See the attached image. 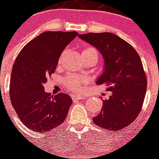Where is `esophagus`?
I'll list each match as a JSON object with an SVG mask.
<instances>
[{"mask_svg": "<svg viewBox=\"0 0 159 159\" xmlns=\"http://www.w3.org/2000/svg\"><path fill=\"white\" fill-rule=\"evenodd\" d=\"M86 97L84 96V95H72V99L73 100H80V99H85Z\"/></svg>", "mask_w": 159, "mask_h": 159, "instance_id": "obj_1", "label": "esophagus"}]
</instances>
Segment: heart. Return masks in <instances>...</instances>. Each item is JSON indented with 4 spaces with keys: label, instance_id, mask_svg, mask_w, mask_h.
Returning <instances> with one entry per match:
<instances>
[{
    "label": "heart",
    "instance_id": "b5f03b06",
    "mask_svg": "<svg viewBox=\"0 0 159 159\" xmlns=\"http://www.w3.org/2000/svg\"><path fill=\"white\" fill-rule=\"evenodd\" d=\"M82 56L86 57V56H94L95 59H98V52L95 48L92 46H87L84 48L82 50ZM66 86L68 88V89L71 92H78L81 90V88L85 83L86 80L83 77H80L78 75H72L66 80Z\"/></svg>",
    "mask_w": 159,
    "mask_h": 159
}]
</instances>
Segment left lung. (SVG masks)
Listing matches in <instances>:
<instances>
[{
	"instance_id": "8db88e82",
	"label": "left lung",
	"mask_w": 159,
	"mask_h": 159,
	"mask_svg": "<svg viewBox=\"0 0 159 159\" xmlns=\"http://www.w3.org/2000/svg\"><path fill=\"white\" fill-rule=\"evenodd\" d=\"M79 37L96 48L105 60L104 72L96 84H106L112 92L102 101L95 125L119 131L131 124L139 115L145 99L147 80L139 55L126 40L111 32L81 34Z\"/></svg>"
}]
</instances>
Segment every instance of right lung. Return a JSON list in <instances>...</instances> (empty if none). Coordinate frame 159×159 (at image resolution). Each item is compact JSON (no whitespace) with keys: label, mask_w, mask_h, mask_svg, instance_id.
<instances>
[{"label":"right lung","mask_w":159,"mask_h":159,"mask_svg":"<svg viewBox=\"0 0 159 159\" xmlns=\"http://www.w3.org/2000/svg\"><path fill=\"white\" fill-rule=\"evenodd\" d=\"M79 35L73 32H44L26 44L11 72L9 95L20 121L33 131H51L65 120L72 99L44 91L47 77L55 72L64 48Z\"/></svg>","instance_id":"add662e5"}]
</instances>
